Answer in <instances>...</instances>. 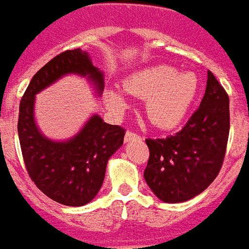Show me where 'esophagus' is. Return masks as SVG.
<instances>
[{"mask_svg":"<svg viewBox=\"0 0 249 249\" xmlns=\"http://www.w3.org/2000/svg\"><path fill=\"white\" fill-rule=\"evenodd\" d=\"M135 139H141V135L133 133V131H127L124 135V142H130V141H135Z\"/></svg>","mask_w":249,"mask_h":249,"instance_id":"obj_1","label":"esophagus"}]
</instances>
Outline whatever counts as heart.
Returning a JSON list of instances; mask_svg holds the SVG:
<instances>
[{
    "label": "heart",
    "mask_w": 249,
    "mask_h": 249,
    "mask_svg": "<svg viewBox=\"0 0 249 249\" xmlns=\"http://www.w3.org/2000/svg\"><path fill=\"white\" fill-rule=\"evenodd\" d=\"M200 89V80L193 72H178L174 67L160 64L134 72L124 80V91L146 100L144 112L154 126L173 128L189 114ZM107 100L115 110L127 106L118 89L107 91Z\"/></svg>",
    "instance_id": "b5f03b06"
}]
</instances>
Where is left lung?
I'll return each instance as SVG.
<instances>
[{
  "label": "left lung",
  "instance_id": "obj_1",
  "mask_svg": "<svg viewBox=\"0 0 249 249\" xmlns=\"http://www.w3.org/2000/svg\"><path fill=\"white\" fill-rule=\"evenodd\" d=\"M229 137V96L212 72L205 95L182 130L147 138L144 179L163 202H184L212 184L223 166Z\"/></svg>",
  "mask_w": 249,
  "mask_h": 249
}]
</instances>
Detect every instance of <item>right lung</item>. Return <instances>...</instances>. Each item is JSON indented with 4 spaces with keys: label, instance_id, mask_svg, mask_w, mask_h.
Listing matches in <instances>:
<instances>
[{
    "label": "right lung",
    "instance_id": "obj_1",
    "mask_svg": "<svg viewBox=\"0 0 249 249\" xmlns=\"http://www.w3.org/2000/svg\"><path fill=\"white\" fill-rule=\"evenodd\" d=\"M71 72L88 75L103 89V75L88 54L79 48L64 51L32 77L21 98L17 130L26 172L37 188L63 205L82 206L98 195L107 161L122 146L126 130L95 115L68 142H53L38 133L33 119L35 95Z\"/></svg>",
    "mask_w": 249,
    "mask_h": 249
}]
</instances>
